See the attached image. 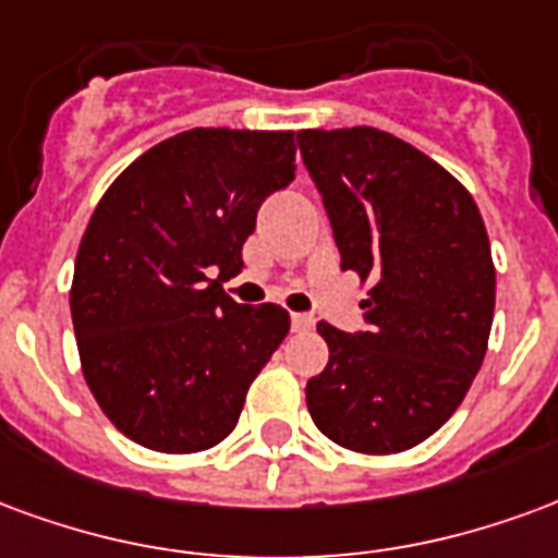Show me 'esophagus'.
Wrapping results in <instances>:
<instances>
[{
	"label": "esophagus",
	"instance_id": "1",
	"mask_svg": "<svg viewBox=\"0 0 558 558\" xmlns=\"http://www.w3.org/2000/svg\"><path fill=\"white\" fill-rule=\"evenodd\" d=\"M291 327H294V332H308V329L315 327V318L312 315H291Z\"/></svg>",
	"mask_w": 558,
	"mask_h": 558
}]
</instances>
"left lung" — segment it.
Here are the masks:
<instances>
[{
	"label": "left lung",
	"instance_id": "1",
	"mask_svg": "<svg viewBox=\"0 0 558 558\" xmlns=\"http://www.w3.org/2000/svg\"><path fill=\"white\" fill-rule=\"evenodd\" d=\"M341 270L374 279L365 329L318 324L327 368L306 384L320 434L363 454L428 440L461 408L494 324L496 274L473 195L374 128L300 130Z\"/></svg>",
	"mask_w": 558,
	"mask_h": 558
}]
</instances>
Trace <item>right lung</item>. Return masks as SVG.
Returning a JSON list of instances; mask_svg holds the SVG:
<instances>
[{
    "instance_id": "add662e5",
    "label": "right lung",
    "mask_w": 558,
    "mask_h": 558,
    "mask_svg": "<svg viewBox=\"0 0 558 558\" xmlns=\"http://www.w3.org/2000/svg\"><path fill=\"white\" fill-rule=\"evenodd\" d=\"M291 130L195 128L145 150L100 198L73 267L83 374L124 437L205 451L238 425L246 389L288 336L274 303L222 282L267 195L294 181Z\"/></svg>"
}]
</instances>
